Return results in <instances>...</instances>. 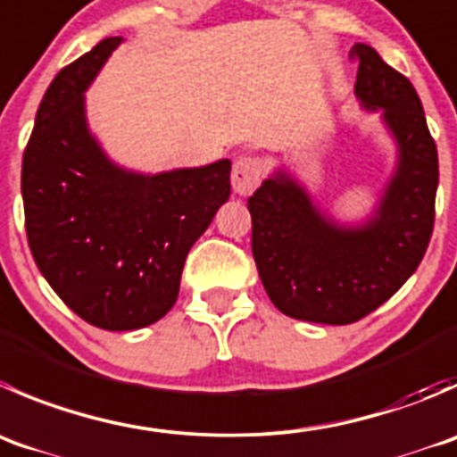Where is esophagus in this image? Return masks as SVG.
Returning a JSON list of instances; mask_svg holds the SVG:
<instances>
[{"label": "esophagus", "instance_id": "1", "mask_svg": "<svg viewBox=\"0 0 457 457\" xmlns=\"http://www.w3.org/2000/svg\"><path fill=\"white\" fill-rule=\"evenodd\" d=\"M263 179V162L259 158H241L234 162L232 187L238 196H250Z\"/></svg>", "mask_w": 457, "mask_h": 457}]
</instances>
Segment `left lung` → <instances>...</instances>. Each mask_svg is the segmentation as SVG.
<instances>
[{"mask_svg":"<svg viewBox=\"0 0 457 457\" xmlns=\"http://www.w3.org/2000/svg\"><path fill=\"white\" fill-rule=\"evenodd\" d=\"M360 60L355 96L379 111L397 145V165L360 225H341L319 210L303 185L277 170L247 198L252 254L270 301L301 321L346 326L391 299L418 270L436 220L437 149L413 84L369 44Z\"/></svg>","mask_w":457,"mask_h":457,"instance_id":"left-lung-1","label":"left lung"}]
</instances>
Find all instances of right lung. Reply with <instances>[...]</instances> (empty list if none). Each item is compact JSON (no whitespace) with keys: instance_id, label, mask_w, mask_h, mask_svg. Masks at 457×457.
I'll list each match as a JSON object with an SVG mask.
<instances>
[{"instance_id":"obj_1","label":"right lung","mask_w":457,"mask_h":457,"mask_svg":"<svg viewBox=\"0 0 457 457\" xmlns=\"http://www.w3.org/2000/svg\"><path fill=\"white\" fill-rule=\"evenodd\" d=\"M122 37H106L55 75L21 161L26 237L39 272L78 317L138 330L179 299L185 259L229 198L228 158L138 174L91 134L84 91Z\"/></svg>"}]
</instances>
